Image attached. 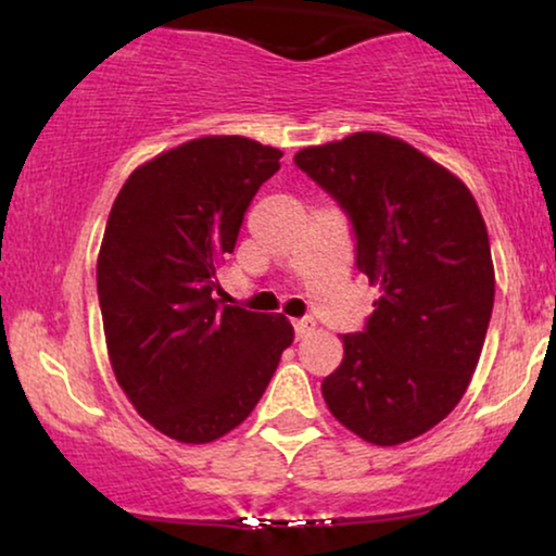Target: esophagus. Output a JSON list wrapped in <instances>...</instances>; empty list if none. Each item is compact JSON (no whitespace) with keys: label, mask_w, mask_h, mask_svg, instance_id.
Segmentation results:
<instances>
[{"label":"esophagus","mask_w":556,"mask_h":556,"mask_svg":"<svg viewBox=\"0 0 556 556\" xmlns=\"http://www.w3.org/2000/svg\"><path fill=\"white\" fill-rule=\"evenodd\" d=\"M316 329V321L314 318H295L293 321V331H295V339H303V337H308L311 331Z\"/></svg>","instance_id":"1"}]
</instances>
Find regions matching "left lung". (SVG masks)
Wrapping results in <instances>:
<instances>
[{
  "label": "left lung",
  "instance_id": "obj_1",
  "mask_svg": "<svg viewBox=\"0 0 556 556\" xmlns=\"http://www.w3.org/2000/svg\"><path fill=\"white\" fill-rule=\"evenodd\" d=\"M293 162L352 219L356 268L382 291L364 331L341 337L326 405L367 443H407L453 413L481 356L496 293L481 210L455 174L387 134Z\"/></svg>",
  "mask_w": 556,
  "mask_h": 556
}]
</instances>
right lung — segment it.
Here are the masks:
<instances>
[{
	"instance_id": "add662e5",
	"label": "right lung",
	"mask_w": 556,
	"mask_h": 556,
	"mask_svg": "<svg viewBox=\"0 0 556 556\" xmlns=\"http://www.w3.org/2000/svg\"><path fill=\"white\" fill-rule=\"evenodd\" d=\"M283 151L202 136L134 169L105 223L96 278L105 346L143 420L179 443H212L263 397L293 326L225 306L217 268Z\"/></svg>"
}]
</instances>
